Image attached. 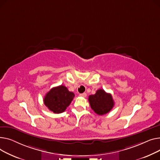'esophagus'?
<instances>
[{
  "mask_svg": "<svg viewBox=\"0 0 160 160\" xmlns=\"http://www.w3.org/2000/svg\"><path fill=\"white\" fill-rule=\"evenodd\" d=\"M79 96L82 97V98H86L87 97V93H80Z\"/></svg>",
  "mask_w": 160,
  "mask_h": 160,
  "instance_id": "34e87169",
  "label": "esophagus"
}]
</instances>
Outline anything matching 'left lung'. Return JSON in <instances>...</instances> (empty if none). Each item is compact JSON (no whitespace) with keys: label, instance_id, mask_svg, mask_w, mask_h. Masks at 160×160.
Segmentation results:
<instances>
[{"label":"left lung","instance_id":"8db88e82","mask_svg":"<svg viewBox=\"0 0 160 160\" xmlns=\"http://www.w3.org/2000/svg\"><path fill=\"white\" fill-rule=\"evenodd\" d=\"M88 101L92 109L99 116L108 113L114 105L112 95L102 89L97 90L95 94L89 96Z\"/></svg>","mask_w":160,"mask_h":160}]
</instances>
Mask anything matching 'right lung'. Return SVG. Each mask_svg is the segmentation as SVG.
<instances>
[{"label":"right lung","mask_w":160,"mask_h":160,"mask_svg":"<svg viewBox=\"0 0 160 160\" xmlns=\"http://www.w3.org/2000/svg\"><path fill=\"white\" fill-rule=\"evenodd\" d=\"M74 96L72 92H70L66 87L60 85L52 88L46 93L44 103L53 113L59 114L67 109Z\"/></svg>","instance_id":"add662e5"}]
</instances>
